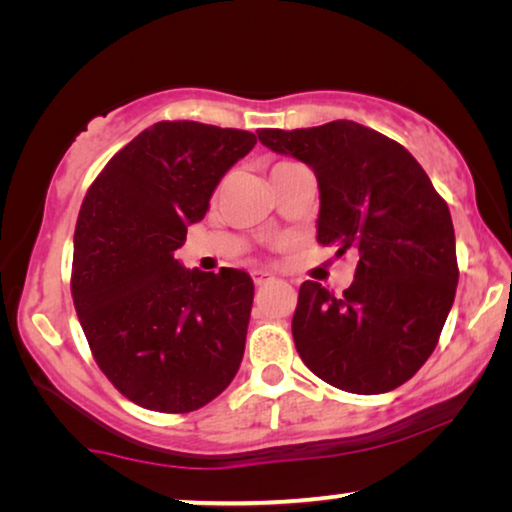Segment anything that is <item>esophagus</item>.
<instances>
[{
  "mask_svg": "<svg viewBox=\"0 0 512 512\" xmlns=\"http://www.w3.org/2000/svg\"><path fill=\"white\" fill-rule=\"evenodd\" d=\"M251 277H254V284H256V286H263V284H268V282H275V277H272L270 272H265V270H254V272H251Z\"/></svg>",
  "mask_w": 512,
  "mask_h": 512,
  "instance_id": "1",
  "label": "esophagus"
}]
</instances>
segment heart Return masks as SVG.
<instances>
[{
    "label": "heart",
    "instance_id": "obj_1",
    "mask_svg": "<svg viewBox=\"0 0 512 512\" xmlns=\"http://www.w3.org/2000/svg\"><path fill=\"white\" fill-rule=\"evenodd\" d=\"M279 165H284V163H279Z\"/></svg>",
    "mask_w": 512,
    "mask_h": 512
}]
</instances>
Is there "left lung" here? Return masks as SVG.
<instances>
[{
	"label": "left lung",
	"instance_id": "obj_1",
	"mask_svg": "<svg viewBox=\"0 0 512 512\" xmlns=\"http://www.w3.org/2000/svg\"><path fill=\"white\" fill-rule=\"evenodd\" d=\"M270 151L319 181L317 240L354 251V282L335 296L303 282L291 331L314 375L349 394L408 382L438 345L459 268L447 202L412 153L354 121L258 130Z\"/></svg>",
	"mask_w": 512,
	"mask_h": 512
}]
</instances>
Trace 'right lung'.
Here are the masks:
<instances>
[{
    "mask_svg": "<svg viewBox=\"0 0 512 512\" xmlns=\"http://www.w3.org/2000/svg\"><path fill=\"white\" fill-rule=\"evenodd\" d=\"M254 132L160 121L104 165L74 230L72 298L97 366L146 410L193 412L242 363L254 282L174 258Z\"/></svg>",
    "mask_w": 512,
    "mask_h": 512,
    "instance_id": "1",
    "label": "right lung"
}]
</instances>
